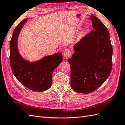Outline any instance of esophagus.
<instances>
[{
	"label": "esophagus",
	"instance_id": "1",
	"mask_svg": "<svg viewBox=\"0 0 125 125\" xmlns=\"http://www.w3.org/2000/svg\"><path fill=\"white\" fill-rule=\"evenodd\" d=\"M63 55L65 58L66 59L68 58L71 55V52L70 51V49H65V50H64L63 52Z\"/></svg>",
	"mask_w": 125,
	"mask_h": 125
}]
</instances>
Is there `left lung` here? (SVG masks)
Segmentation results:
<instances>
[{"label":"left lung","mask_w":125,"mask_h":125,"mask_svg":"<svg viewBox=\"0 0 125 125\" xmlns=\"http://www.w3.org/2000/svg\"><path fill=\"white\" fill-rule=\"evenodd\" d=\"M90 19L94 30L74 46L75 53L68 60L72 88L85 94L102 85L112 69L113 47L108 30L96 16L92 15Z\"/></svg>","instance_id":"1"}]
</instances>
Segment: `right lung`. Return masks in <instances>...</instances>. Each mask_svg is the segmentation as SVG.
Returning <instances> with one entry per match:
<instances>
[{"label":"right lung","mask_w":125,"mask_h":125,"mask_svg":"<svg viewBox=\"0 0 125 125\" xmlns=\"http://www.w3.org/2000/svg\"><path fill=\"white\" fill-rule=\"evenodd\" d=\"M27 20L21 21L13 32L10 42V63L13 75L23 86L35 92H42L52 86V73L62 62V53L46 56L31 62L23 58L18 51L17 43L19 33Z\"/></svg>","instance_id":"obj_1"}]
</instances>
